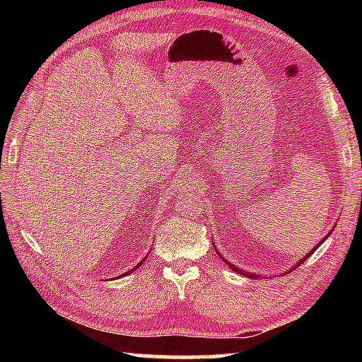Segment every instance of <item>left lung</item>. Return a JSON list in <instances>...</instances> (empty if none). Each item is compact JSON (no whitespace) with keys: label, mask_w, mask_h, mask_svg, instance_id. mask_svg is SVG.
<instances>
[{"label":"left lung","mask_w":362,"mask_h":362,"mask_svg":"<svg viewBox=\"0 0 362 362\" xmlns=\"http://www.w3.org/2000/svg\"><path fill=\"white\" fill-rule=\"evenodd\" d=\"M332 231H334V230H330V233H332ZM330 233H329V235H330ZM329 235H327L326 238H324V240H327V238H329ZM324 240H322V241H321L320 244H316V246H315V249H313V250H310V254H306L305 257H302V260H300V262L297 263V265H296V267H293V268H297L298 265H302V263H303V262H305L306 259H308V257H310L311 254H313V252H315V250H316L317 247H320V246H321V244L324 243ZM220 257H222V255H220ZM222 260H223V262H226V260L223 259V257H222ZM226 263H228V262H226ZM228 267H230V268L233 269V272H236V273H241V274H246V276H249V278H257V274H252V273H247V272H243V269H240V268H236L235 265H231V263H228Z\"/></svg>","instance_id":"obj_1"}]
</instances>
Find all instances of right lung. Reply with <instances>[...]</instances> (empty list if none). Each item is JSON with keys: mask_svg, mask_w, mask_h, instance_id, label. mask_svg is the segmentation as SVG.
Instances as JSON below:
<instances>
[{"mask_svg": "<svg viewBox=\"0 0 362 362\" xmlns=\"http://www.w3.org/2000/svg\"><path fill=\"white\" fill-rule=\"evenodd\" d=\"M144 262H145V259H144V260H142V262H140V263H139V265H137V267H136V268H139V267H140V265H142V263H144ZM136 268H132V269H129V272H127V273H131V272H134V269H136ZM124 274H126V273H124Z\"/></svg>", "mask_w": 362, "mask_h": 362, "instance_id": "add662e5", "label": "right lung"}]
</instances>
